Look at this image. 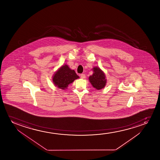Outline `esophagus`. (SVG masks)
Segmentation results:
<instances>
[{
  "instance_id": "obj_1",
  "label": "esophagus",
  "mask_w": 160,
  "mask_h": 160,
  "mask_svg": "<svg viewBox=\"0 0 160 160\" xmlns=\"http://www.w3.org/2000/svg\"><path fill=\"white\" fill-rule=\"evenodd\" d=\"M80 77H81V79H85L86 78V75L84 74H81L80 75Z\"/></svg>"
}]
</instances>
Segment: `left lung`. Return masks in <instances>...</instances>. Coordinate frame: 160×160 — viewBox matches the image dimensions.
Returning a JSON list of instances; mask_svg holds the SVG:
<instances>
[{"instance_id":"8db88e82","label":"left lung","mask_w":160,"mask_h":160,"mask_svg":"<svg viewBox=\"0 0 160 160\" xmlns=\"http://www.w3.org/2000/svg\"><path fill=\"white\" fill-rule=\"evenodd\" d=\"M93 70V74L89 77V80L93 87L98 90L104 88L107 82L104 73L98 67H94Z\"/></svg>"}]
</instances>
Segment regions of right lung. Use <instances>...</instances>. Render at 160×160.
I'll list each match as a JSON object with an SVG mask.
<instances>
[{
  "label": "right lung",
  "instance_id": "add662e5",
  "mask_svg": "<svg viewBox=\"0 0 160 160\" xmlns=\"http://www.w3.org/2000/svg\"><path fill=\"white\" fill-rule=\"evenodd\" d=\"M79 78L74 70L70 69L67 65H64L62 66L55 73L52 80L55 86L64 90L70 83Z\"/></svg>",
  "mask_w": 160,
  "mask_h": 160
}]
</instances>
